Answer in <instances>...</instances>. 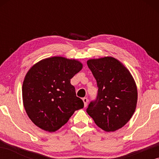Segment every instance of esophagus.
Instances as JSON below:
<instances>
[{"mask_svg": "<svg viewBox=\"0 0 159 159\" xmlns=\"http://www.w3.org/2000/svg\"><path fill=\"white\" fill-rule=\"evenodd\" d=\"M82 101H83V102H84V107H86L87 105H88V99L87 98H82Z\"/></svg>", "mask_w": 159, "mask_h": 159, "instance_id": "obj_1", "label": "esophagus"}]
</instances>
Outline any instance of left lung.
<instances>
[{
    "label": "left lung",
    "instance_id": "1",
    "mask_svg": "<svg viewBox=\"0 0 159 159\" xmlns=\"http://www.w3.org/2000/svg\"><path fill=\"white\" fill-rule=\"evenodd\" d=\"M98 88L96 99L87 112L106 132L124 127L133 115L138 101L135 82L129 71L116 58L104 57L87 61Z\"/></svg>",
    "mask_w": 159,
    "mask_h": 159
}]
</instances>
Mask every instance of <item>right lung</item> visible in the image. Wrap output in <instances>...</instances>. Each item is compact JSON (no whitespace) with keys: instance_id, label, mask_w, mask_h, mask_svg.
Here are the masks:
<instances>
[{"instance_id":"1","label":"right lung","mask_w":159,"mask_h":159,"mask_svg":"<svg viewBox=\"0 0 159 159\" xmlns=\"http://www.w3.org/2000/svg\"><path fill=\"white\" fill-rule=\"evenodd\" d=\"M82 69L79 61L54 56L41 60L26 75L22 85L24 107L40 129L55 132L75 111L84 107L70 80Z\"/></svg>"}]
</instances>
